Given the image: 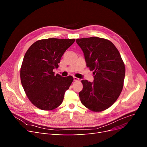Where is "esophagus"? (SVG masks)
<instances>
[{
    "label": "esophagus",
    "mask_w": 147,
    "mask_h": 147,
    "mask_svg": "<svg viewBox=\"0 0 147 147\" xmlns=\"http://www.w3.org/2000/svg\"><path fill=\"white\" fill-rule=\"evenodd\" d=\"M74 80L75 82L78 81V80H79V78H78L77 77H74Z\"/></svg>",
    "instance_id": "1"
}]
</instances>
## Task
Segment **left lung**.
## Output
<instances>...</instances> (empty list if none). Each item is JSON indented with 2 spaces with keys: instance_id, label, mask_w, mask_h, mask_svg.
Returning <instances> with one entry per match:
<instances>
[{
  "instance_id": "left-lung-1",
  "label": "left lung",
  "mask_w": 147,
  "mask_h": 147,
  "mask_svg": "<svg viewBox=\"0 0 147 147\" xmlns=\"http://www.w3.org/2000/svg\"><path fill=\"white\" fill-rule=\"evenodd\" d=\"M84 53L86 66L93 71L92 83L82 80L79 92L82 104L93 112H102L112 106L122 91L125 66L118 49L107 39L92 37L76 40Z\"/></svg>"
}]
</instances>
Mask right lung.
I'll return each instance as SVG.
<instances>
[{
	"label": "right lung",
	"instance_id": "1",
	"mask_svg": "<svg viewBox=\"0 0 147 147\" xmlns=\"http://www.w3.org/2000/svg\"><path fill=\"white\" fill-rule=\"evenodd\" d=\"M75 40L51 38L37 40L26 51L20 69L22 86L33 105L42 110L56 109L74 78L55 75L61 57Z\"/></svg>",
	"mask_w": 147,
	"mask_h": 147
}]
</instances>
